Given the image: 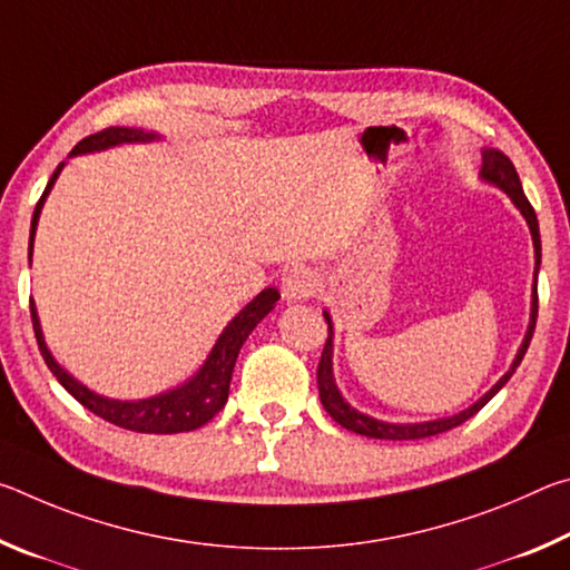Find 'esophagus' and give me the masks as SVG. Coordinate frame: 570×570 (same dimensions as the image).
I'll return each instance as SVG.
<instances>
[{"label":"esophagus","mask_w":570,"mask_h":570,"mask_svg":"<svg viewBox=\"0 0 570 570\" xmlns=\"http://www.w3.org/2000/svg\"><path fill=\"white\" fill-rule=\"evenodd\" d=\"M320 288V276H316L314 268L308 266H296L284 276L282 282V294L286 302H304V298H312Z\"/></svg>","instance_id":"34e87169"}]
</instances>
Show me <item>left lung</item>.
I'll return each mask as SVG.
<instances>
[{"mask_svg": "<svg viewBox=\"0 0 570 570\" xmlns=\"http://www.w3.org/2000/svg\"><path fill=\"white\" fill-rule=\"evenodd\" d=\"M480 178L493 183L500 190H505L510 200H513L515 208L523 214V218L528 220V228H530V236H533V246H535V278H533V304H530V324H528V332H525V340L520 344V350L515 354L513 364H510V370L503 374L495 382V387L482 394V397L472 404V407L462 410L458 414H452V417H442V420H432V422H414V424H392V422H382V420H374V417H366V414L356 412L350 402H346L340 390H336L334 384V372H332V350H334V332H332V320L330 314L324 312V320L330 324V340L324 344V352H322V360H320V370H316V384H320V397L324 410L332 414L334 422H340L342 428L356 432V435H364V438H374V440H422V438H432V435H440V432H448L452 428H458L465 420H470L472 414H478L485 404L495 397V394L503 390V384L513 377V372L518 370V364L523 362V356L528 352V344L533 340V330H535V320H538V268H540V230H538V218H535V210L533 206L528 204L523 186H520V178L515 173V166L510 163V158L505 153H500L495 148H485L482 150V170H480Z\"/></svg>", "mask_w": 570, "mask_h": 570, "instance_id": "obj_1", "label": "left lung"}]
</instances>
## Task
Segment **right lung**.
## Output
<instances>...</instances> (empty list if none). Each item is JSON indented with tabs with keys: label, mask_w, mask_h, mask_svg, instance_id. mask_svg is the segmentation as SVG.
<instances>
[{
	"label": "right lung",
	"mask_w": 570,
	"mask_h": 570,
	"mask_svg": "<svg viewBox=\"0 0 570 570\" xmlns=\"http://www.w3.org/2000/svg\"><path fill=\"white\" fill-rule=\"evenodd\" d=\"M158 138L160 135L146 132L140 128H105V130L88 135V138H82L80 142H77L70 156L108 150L112 146H122V142H150ZM62 168H65V163L57 166L50 183H47L42 198L37 200V206H35L32 228H30V264H32L37 220H40L45 198L50 196V190H52L55 180H57V176H60ZM276 302H278L276 288L274 286L264 288V292L258 294L254 302H248L234 316V320L228 322L226 330L220 332V336L216 340L214 350H210L208 360L188 382H183L180 387L170 390V392L156 394V397L132 400V402L102 397V394H95L92 390L85 387V384L77 382L72 374H67L62 366L55 362L50 350H47L42 326H40V320H37V308H35L32 298H30V312H32L37 346H40V352L45 356V364L50 366V372L55 374L57 382H60L62 387L82 404V407H88L105 422L118 424V428H122V430L146 432V435H176V432H190V430L204 428L208 420H214L216 414L224 410V404L228 400L230 374H234L236 356L240 352V346H244V342L248 340V334L256 330V324L262 322L268 312H272Z\"/></svg>",
	"instance_id": "1"
}]
</instances>
